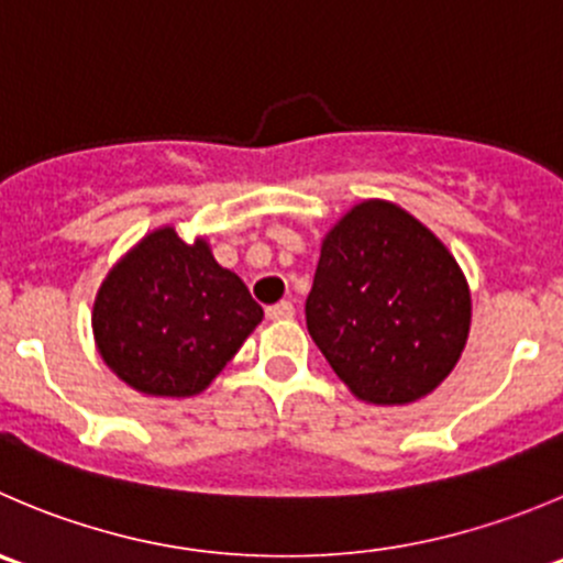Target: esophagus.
Listing matches in <instances>:
<instances>
[{"instance_id": "esophagus-1", "label": "esophagus", "mask_w": 563, "mask_h": 563, "mask_svg": "<svg viewBox=\"0 0 563 563\" xmlns=\"http://www.w3.org/2000/svg\"><path fill=\"white\" fill-rule=\"evenodd\" d=\"M266 316H269L272 321H288V319H294V305L277 302V305H272V308H266Z\"/></svg>"}]
</instances>
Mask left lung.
Listing matches in <instances>:
<instances>
[{"label":"left lung","mask_w":563,"mask_h":563,"mask_svg":"<svg viewBox=\"0 0 563 563\" xmlns=\"http://www.w3.org/2000/svg\"><path fill=\"white\" fill-rule=\"evenodd\" d=\"M471 286L451 250L390 200L354 203L321 239L308 332L354 398L429 396L471 335Z\"/></svg>","instance_id":"left-lung-1"}]
</instances>
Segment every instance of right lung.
Instances as JSON below:
<instances>
[{"mask_svg": "<svg viewBox=\"0 0 563 563\" xmlns=\"http://www.w3.org/2000/svg\"><path fill=\"white\" fill-rule=\"evenodd\" d=\"M264 310L236 272L217 264L206 236L176 225L145 233L107 272L92 299V338L103 363L136 393H203L261 324Z\"/></svg>", "mask_w": 563, "mask_h": 563, "instance_id": "obj_1", "label": "right lung"}]
</instances>
